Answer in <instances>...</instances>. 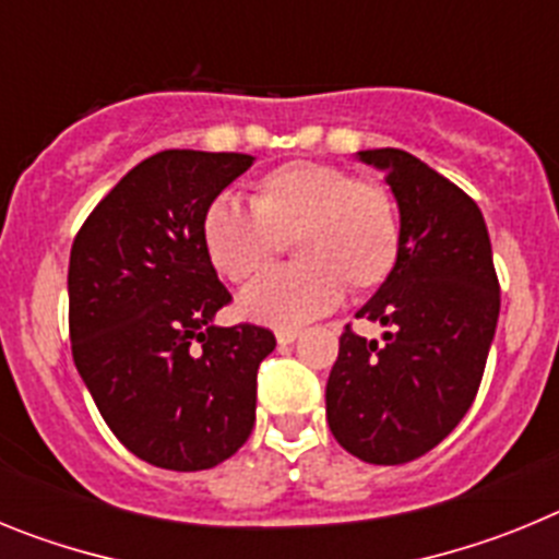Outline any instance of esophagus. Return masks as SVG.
<instances>
[{"label":"esophagus","instance_id":"esophagus-1","mask_svg":"<svg viewBox=\"0 0 559 559\" xmlns=\"http://www.w3.org/2000/svg\"><path fill=\"white\" fill-rule=\"evenodd\" d=\"M299 338V330H294V328H280L276 330V341H280V344H294V341Z\"/></svg>","mask_w":559,"mask_h":559}]
</instances>
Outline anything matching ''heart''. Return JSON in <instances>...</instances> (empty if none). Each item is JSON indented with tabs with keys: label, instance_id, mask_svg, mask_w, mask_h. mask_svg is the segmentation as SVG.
Here are the masks:
<instances>
[{
	"label": "heart",
	"instance_id": "obj_1",
	"mask_svg": "<svg viewBox=\"0 0 559 559\" xmlns=\"http://www.w3.org/2000/svg\"><path fill=\"white\" fill-rule=\"evenodd\" d=\"M251 210L229 195L201 215V246L224 280L243 285L276 260L283 240L299 263L265 274L240 294V313L290 328L328 313L344 290L380 288L400 257L392 192L328 162H288L257 181Z\"/></svg>",
	"mask_w": 559,
	"mask_h": 559
}]
</instances>
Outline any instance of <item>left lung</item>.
I'll return each instance as SVG.
<instances>
[{
	"mask_svg": "<svg viewBox=\"0 0 559 559\" xmlns=\"http://www.w3.org/2000/svg\"><path fill=\"white\" fill-rule=\"evenodd\" d=\"M383 170L400 210L392 276L358 310L389 328L383 344L344 328L328 380L338 445L369 464L437 448L476 400L501 288L481 210L453 181L397 147L358 151Z\"/></svg>",
	"mask_w": 559,
	"mask_h": 559,
	"instance_id": "obj_1",
	"label": "left lung"
}]
</instances>
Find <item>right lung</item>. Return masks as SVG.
<instances>
[{
  "mask_svg": "<svg viewBox=\"0 0 559 559\" xmlns=\"http://www.w3.org/2000/svg\"><path fill=\"white\" fill-rule=\"evenodd\" d=\"M251 162L156 153L92 210L69 254L78 372L114 437L165 471L215 467L254 428L257 369L276 338L212 324L231 294L201 246L206 204Z\"/></svg>",
  "mask_w": 559,
  "mask_h": 559,
  "instance_id": "right-lung-1",
  "label": "right lung"
}]
</instances>
